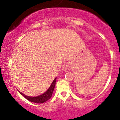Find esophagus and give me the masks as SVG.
<instances>
[{
    "instance_id": "obj_1",
    "label": "esophagus",
    "mask_w": 120,
    "mask_h": 120,
    "mask_svg": "<svg viewBox=\"0 0 120 120\" xmlns=\"http://www.w3.org/2000/svg\"><path fill=\"white\" fill-rule=\"evenodd\" d=\"M71 67L70 64L68 63H65L63 65V70L64 71L70 70L71 69Z\"/></svg>"
}]
</instances>
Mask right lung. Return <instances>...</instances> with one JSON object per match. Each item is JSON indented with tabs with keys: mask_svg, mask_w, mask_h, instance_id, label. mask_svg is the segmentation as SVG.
Instances as JSON below:
<instances>
[{
	"mask_svg": "<svg viewBox=\"0 0 120 120\" xmlns=\"http://www.w3.org/2000/svg\"><path fill=\"white\" fill-rule=\"evenodd\" d=\"M56 78H55L54 80H53V82L51 84L50 87H49L47 91L45 93L43 94L40 95V96H38V97H29V96H25L24 94H23L22 93L20 92V93L24 97V98H26L27 100L30 101L31 102H33V103H39V104H41V103H43L45 102H46V101H47L48 100H49L50 98L52 97V94H53V90H54V87H55L56 85Z\"/></svg>",
	"mask_w": 120,
	"mask_h": 120,
	"instance_id": "obj_1",
	"label": "right lung"
}]
</instances>
